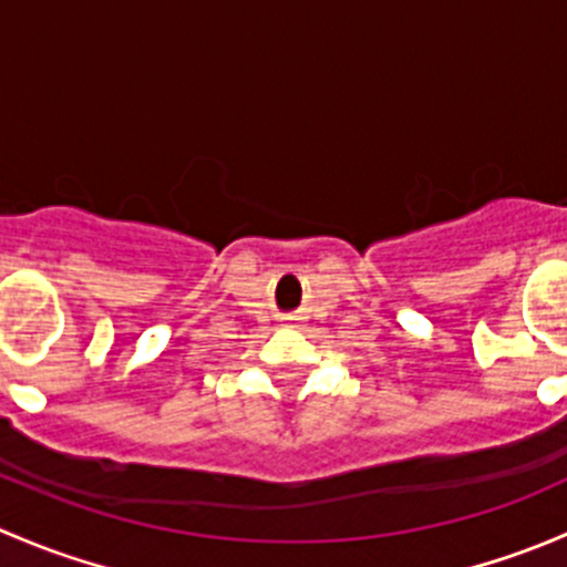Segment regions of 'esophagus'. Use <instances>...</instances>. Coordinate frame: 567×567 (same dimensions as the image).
I'll use <instances>...</instances> for the list:
<instances>
[{
	"label": "esophagus",
	"instance_id": "34e87169",
	"mask_svg": "<svg viewBox=\"0 0 567 567\" xmlns=\"http://www.w3.org/2000/svg\"><path fill=\"white\" fill-rule=\"evenodd\" d=\"M290 320V323H296V320H299V318H288Z\"/></svg>",
	"mask_w": 567,
	"mask_h": 567
}]
</instances>
